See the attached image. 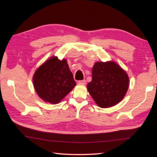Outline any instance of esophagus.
<instances>
[{
    "label": "esophagus",
    "mask_w": 157,
    "mask_h": 157,
    "mask_svg": "<svg viewBox=\"0 0 157 157\" xmlns=\"http://www.w3.org/2000/svg\"><path fill=\"white\" fill-rule=\"evenodd\" d=\"M78 83L79 84H86V81L85 79H83V80H79L78 82Z\"/></svg>",
    "instance_id": "1"
}]
</instances>
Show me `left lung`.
I'll return each mask as SVG.
<instances>
[{
	"instance_id": "obj_1",
	"label": "left lung",
	"mask_w": 157,
	"mask_h": 157,
	"mask_svg": "<svg viewBox=\"0 0 157 157\" xmlns=\"http://www.w3.org/2000/svg\"><path fill=\"white\" fill-rule=\"evenodd\" d=\"M129 86L128 75L114 62H97L92 68L88 92L100 107L117 104L124 97Z\"/></svg>"
}]
</instances>
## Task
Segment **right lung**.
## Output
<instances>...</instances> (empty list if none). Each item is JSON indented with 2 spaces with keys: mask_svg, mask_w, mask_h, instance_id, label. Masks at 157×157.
Listing matches in <instances>:
<instances>
[{
  "mask_svg": "<svg viewBox=\"0 0 157 157\" xmlns=\"http://www.w3.org/2000/svg\"><path fill=\"white\" fill-rule=\"evenodd\" d=\"M34 88L45 102L57 104L76 85L65 59L52 56L36 70Z\"/></svg>",
  "mask_w": 157,
  "mask_h": 157,
  "instance_id": "obj_1",
  "label": "right lung"
}]
</instances>
